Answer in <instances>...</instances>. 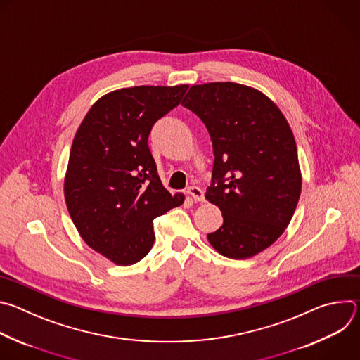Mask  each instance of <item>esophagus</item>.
Wrapping results in <instances>:
<instances>
[{"instance_id":"obj_1","label":"esophagus","mask_w":360,"mask_h":360,"mask_svg":"<svg viewBox=\"0 0 360 360\" xmlns=\"http://www.w3.org/2000/svg\"><path fill=\"white\" fill-rule=\"evenodd\" d=\"M191 198L195 200V202H203L205 200V195H203V191L198 186H189L188 191H186Z\"/></svg>"}]
</instances>
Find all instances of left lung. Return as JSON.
<instances>
[{"mask_svg":"<svg viewBox=\"0 0 360 360\" xmlns=\"http://www.w3.org/2000/svg\"><path fill=\"white\" fill-rule=\"evenodd\" d=\"M182 105L200 118L212 141L205 198L222 211L224 224L208 240L226 258H250L283 233L300 196L290 127L266 95L235 82L192 85Z\"/></svg>","mask_w":360,"mask_h":360,"instance_id":"left-lung-1","label":"left lung"}]
</instances>
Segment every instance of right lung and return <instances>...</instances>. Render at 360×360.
Segmentation results:
<instances>
[{"label": "right lung", "mask_w": 360, "mask_h": 360, "mask_svg": "<svg viewBox=\"0 0 360 360\" xmlns=\"http://www.w3.org/2000/svg\"><path fill=\"white\" fill-rule=\"evenodd\" d=\"M188 85L132 86L99 98L79 125L70 152L64 193L82 239L117 265L150 250L153 219L184 203L162 185L148 136L179 105Z\"/></svg>", "instance_id": "obj_1"}]
</instances>
